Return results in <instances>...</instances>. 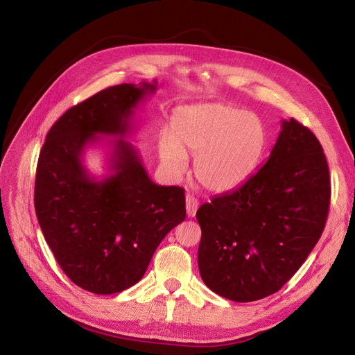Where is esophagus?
Instances as JSON below:
<instances>
[{
  "mask_svg": "<svg viewBox=\"0 0 355 355\" xmlns=\"http://www.w3.org/2000/svg\"><path fill=\"white\" fill-rule=\"evenodd\" d=\"M198 209V200L196 197H192L191 194L187 196V214L188 218H194Z\"/></svg>",
  "mask_w": 355,
  "mask_h": 355,
  "instance_id": "obj_1",
  "label": "esophagus"
}]
</instances>
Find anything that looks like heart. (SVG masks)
<instances>
[{"label":"heart","mask_w":355,"mask_h":355,"mask_svg":"<svg viewBox=\"0 0 355 355\" xmlns=\"http://www.w3.org/2000/svg\"><path fill=\"white\" fill-rule=\"evenodd\" d=\"M266 125L259 115L227 103L182 106L171 120V133L158 137V154L173 175L194 157L192 173L211 192H227L249 179L265 153Z\"/></svg>","instance_id":"b5f03b06"}]
</instances>
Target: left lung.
I'll return each instance as SVG.
<instances>
[{
    "mask_svg": "<svg viewBox=\"0 0 355 355\" xmlns=\"http://www.w3.org/2000/svg\"><path fill=\"white\" fill-rule=\"evenodd\" d=\"M330 206L327 159L295 118L266 163L243 185L197 210L198 270L211 292L252 302L278 292L320 240Z\"/></svg>",
    "mask_w": 355,
    "mask_h": 355,
    "instance_id": "8db88e82",
    "label": "left lung"
}]
</instances>
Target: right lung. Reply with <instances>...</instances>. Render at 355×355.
Returning a JSON list of instances; mask_svg holds the SVG:
<instances>
[{
  "mask_svg": "<svg viewBox=\"0 0 355 355\" xmlns=\"http://www.w3.org/2000/svg\"><path fill=\"white\" fill-rule=\"evenodd\" d=\"M157 81L120 84L72 106L53 124L35 176V213L44 239L69 280L96 295H112L144 277L158 244L185 220V192L149 179L132 132L137 105ZM101 134L118 135L112 174L99 181L82 164Z\"/></svg>",
  "mask_w": 355,
  "mask_h": 355,
  "instance_id": "obj_1",
  "label": "right lung"
}]
</instances>
